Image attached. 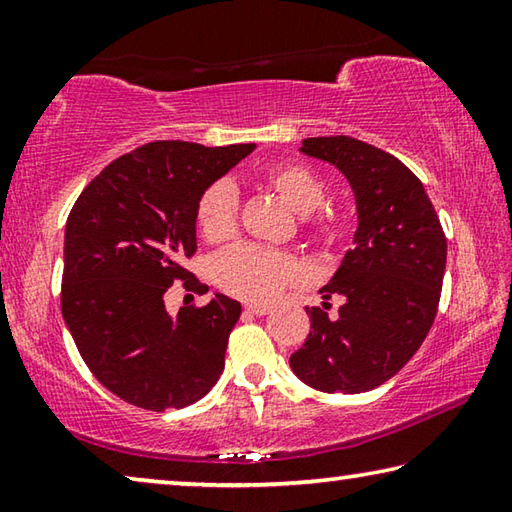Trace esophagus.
I'll list each match as a JSON object with an SVG mask.
<instances>
[{"mask_svg":"<svg viewBox=\"0 0 512 512\" xmlns=\"http://www.w3.org/2000/svg\"><path fill=\"white\" fill-rule=\"evenodd\" d=\"M246 311H248V314H253V316H266V314H271V307H266V305H246Z\"/></svg>","mask_w":512,"mask_h":512,"instance_id":"34e87169","label":"esophagus"}]
</instances>
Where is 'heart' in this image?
<instances>
[{
  "label": "heart",
  "instance_id": "obj_1",
  "mask_svg": "<svg viewBox=\"0 0 512 512\" xmlns=\"http://www.w3.org/2000/svg\"><path fill=\"white\" fill-rule=\"evenodd\" d=\"M264 183L275 189L277 196L293 212L307 214L302 228L318 241L336 244L350 232L352 219L348 212L334 207H320L325 198V180L305 162H275L262 171ZM239 223V194L230 180H216L205 189L196 205V225L210 244H221L235 237ZM216 284L232 296L266 302L282 289L302 280V264L298 257L284 250H273L259 244H235L216 255L212 264Z\"/></svg>",
  "mask_w": 512,
  "mask_h": 512
}]
</instances>
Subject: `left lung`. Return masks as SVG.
<instances>
[{
    "label": "left lung",
    "instance_id": "obj_1",
    "mask_svg": "<svg viewBox=\"0 0 512 512\" xmlns=\"http://www.w3.org/2000/svg\"><path fill=\"white\" fill-rule=\"evenodd\" d=\"M334 164L354 192V248L320 293L343 296L307 309L311 332L291 370L323 393L372 391L404 368L436 318L447 262L443 225L418 176L395 155L348 135L307 137L302 149Z\"/></svg>",
    "mask_w": 512,
    "mask_h": 512
}]
</instances>
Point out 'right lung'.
<instances>
[{
    "mask_svg": "<svg viewBox=\"0 0 512 512\" xmlns=\"http://www.w3.org/2000/svg\"><path fill=\"white\" fill-rule=\"evenodd\" d=\"M255 144L162 140L110 162L65 225L60 309L85 366L110 393L146 411L183 409L210 393L241 305L223 293L173 318V282L205 293L183 266L196 253L198 198Z\"/></svg>",
    "mask_w": 512,
    "mask_h": 512,
    "instance_id": "right-lung-1",
    "label": "right lung"
}]
</instances>
